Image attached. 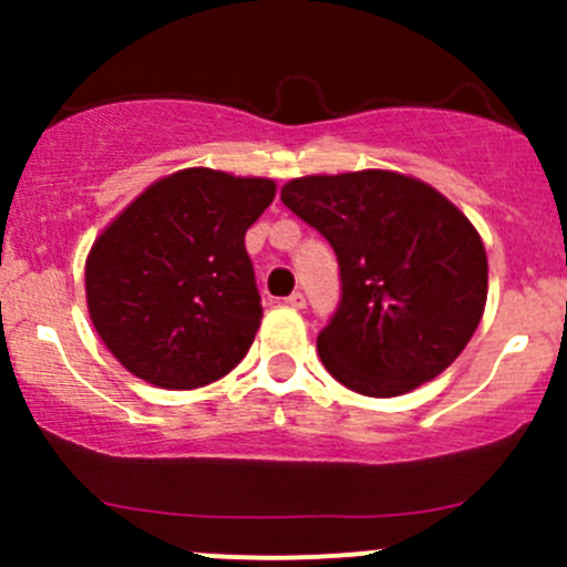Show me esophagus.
Masks as SVG:
<instances>
[{
	"label": "esophagus",
	"mask_w": 567,
	"mask_h": 567,
	"mask_svg": "<svg viewBox=\"0 0 567 567\" xmlns=\"http://www.w3.org/2000/svg\"><path fill=\"white\" fill-rule=\"evenodd\" d=\"M287 303H289V307H292V309H303V307H307V295H303V292H292V295H289V298H287Z\"/></svg>",
	"instance_id": "obj_1"
}]
</instances>
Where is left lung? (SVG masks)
Instances as JSON below:
<instances>
[{
  "label": "left lung",
  "mask_w": 567,
  "mask_h": 567,
  "mask_svg": "<svg viewBox=\"0 0 567 567\" xmlns=\"http://www.w3.org/2000/svg\"><path fill=\"white\" fill-rule=\"evenodd\" d=\"M280 202L332 244L340 300L318 352L334 380L398 398L457 360L488 295L477 229L429 184L389 169L307 175Z\"/></svg>",
  "instance_id": "obj_1"
}]
</instances>
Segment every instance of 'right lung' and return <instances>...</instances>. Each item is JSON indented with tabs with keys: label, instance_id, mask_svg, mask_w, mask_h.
<instances>
[{
	"label": "right lung",
	"instance_id": "1",
	"mask_svg": "<svg viewBox=\"0 0 567 567\" xmlns=\"http://www.w3.org/2000/svg\"><path fill=\"white\" fill-rule=\"evenodd\" d=\"M275 182L209 167L144 189L90 249V320L115 360L162 389H198L244 360L260 295L244 235Z\"/></svg>",
	"mask_w": 567,
	"mask_h": 567
}]
</instances>
